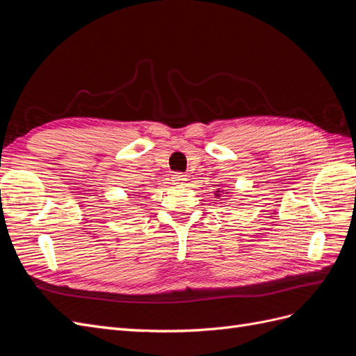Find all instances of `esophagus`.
Here are the masks:
<instances>
[{
  "instance_id": "34e87169",
  "label": "esophagus",
  "mask_w": 356,
  "mask_h": 356,
  "mask_svg": "<svg viewBox=\"0 0 356 356\" xmlns=\"http://www.w3.org/2000/svg\"><path fill=\"white\" fill-rule=\"evenodd\" d=\"M172 181H174L175 184H184V182L187 181V175L181 174V172H177V174L172 175Z\"/></svg>"
}]
</instances>
